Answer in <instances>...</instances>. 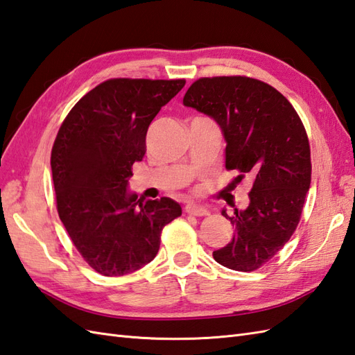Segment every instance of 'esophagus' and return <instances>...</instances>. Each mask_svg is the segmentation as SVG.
<instances>
[{
    "label": "esophagus",
    "instance_id": "obj_1",
    "mask_svg": "<svg viewBox=\"0 0 355 355\" xmlns=\"http://www.w3.org/2000/svg\"><path fill=\"white\" fill-rule=\"evenodd\" d=\"M186 213L193 216H207L209 215V209L202 204H195V202H189L186 205Z\"/></svg>",
    "mask_w": 355,
    "mask_h": 355
}]
</instances>
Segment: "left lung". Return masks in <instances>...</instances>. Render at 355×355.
<instances>
[{
    "label": "left lung",
    "instance_id": "1",
    "mask_svg": "<svg viewBox=\"0 0 355 355\" xmlns=\"http://www.w3.org/2000/svg\"><path fill=\"white\" fill-rule=\"evenodd\" d=\"M183 104L216 121L227 142L225 168L239 172L236 183L252 178L248 207L232 216L222 210L234 236L213 259L233 270L259 269L298 227L311 181L306 128L286 96L250 77L196 80Z\"/></svg>",
    "mask_w": 355,
    "mask_h": 355
}]
</instances>
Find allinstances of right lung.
I'll return each mask as SVG.
<instances>
[{"label": "right lung", "mask_w": 355, "mask_h": 355, "mask_svg": "<svg viewBox=\"0 0 355 355\" xmlns=\"http://www.w3.org/2000/svg\"><path fill=\"white\" fill-rule=\"evenodd\" d=\"M186 80L112 78L72 107L57 133L51 171L57 211L87 265L105 277L131 274L160 248L163 227L181 215L171 198L128 191L146 131Z\"/></svg>", "instance_id": "add662e5"}]
</instances>
